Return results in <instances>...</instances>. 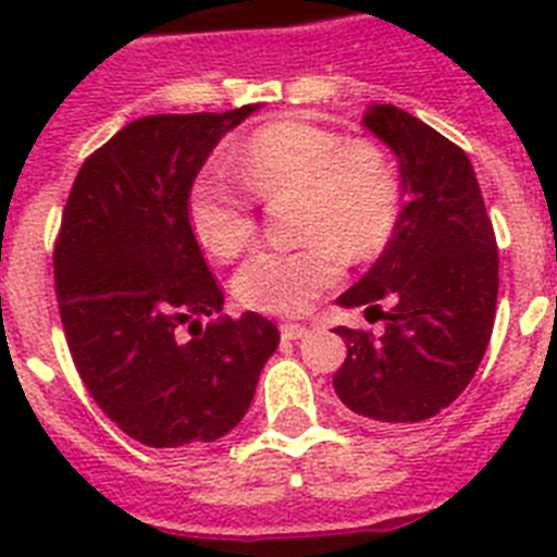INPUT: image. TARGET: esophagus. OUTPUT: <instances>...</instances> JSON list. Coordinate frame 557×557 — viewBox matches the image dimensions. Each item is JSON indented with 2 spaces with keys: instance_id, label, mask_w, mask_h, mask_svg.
Returning a JSON list of instances; mask_svg holds the SVG:
<instances>
[{
  "instance_id": "34e87169",
  "label": "esophagus",
  "mask_w": 557,
  "mask_h": 557,
  "mask_svg": "<svg viewBox=\"0 0 557 557\" xmlns=\"http://www.w3.org/2000/svg\"><path fill=\"white\" fill-rule=\"evenodd\" d=\"M309 329L301 326V323H282V337L284 339H301L307 337Z\"/></svg>"
}]
</instances>
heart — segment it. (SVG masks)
Masks as SVG:
<instances>
[{"label":"heart","instance_id":"heart-1","mask_svg":"<svg viewBox=\"0 0 557 557\" xmlns=\"http://www.w3.org/2000/svg\"><path fill=\"white\" fill-rule=\"evenodd\" d=\"M239 175L262 198L301 195L304 248H270L236 273L239 301L273 314H301L343 275V256L368 259L396 223V178L368 141L343 139L329 127L284 120L256 131L239 150ZM189 225L209 253L234 259L256 234L253 200L220 166L189 189Z\"/></svg>","mask_w":557,"mask_h":557}]
</instances>
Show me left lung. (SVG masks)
Segmentation results:
<instances>
[{
	"instance_id": "obj_1",
	"label": "left lung",
	"mask_w": 557,
	"mask_h": 557,
	"mask_svg": "<svg viewBox=\"0 0 557 557\" xmlns=\"http://www.w3.org/2000/svg\"><path fill=\"white\" fill-rule=\"evenodd\" d=\"M362 125L398 161L405 209L373 268L339 307L376 309L385 332L337 326L348 357L334 393L373 424H418L449 407L482 362L494 329L499 253L469 156L396 106ZM392 304L391 313L377 309Z\"/></svg>"
}]
</instances>
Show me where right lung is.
Returning <instances> with one entry per match:
<instances>
[{"mask_svg": "<svg viewBox=\"0 0 557 557\" xmlns=\"http://www.w3.org/2000/svg\"><path fill=\"white\" fill-rule=\"evenodd\" d=\"M259 108L131 122L81 166L63 209L55 289L69 351L102 412L152 449L234 430L278 346L262 314H220L189 225L200 166Z\"/></svg>", "mask_w": 557, "mask_h": 557, "instance_id": "1", "label": "right lung"}]
</instances>
